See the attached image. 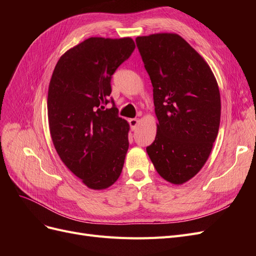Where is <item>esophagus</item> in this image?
<instances>
[{"label": "esophagus", "instance_id": "esophagus-1", "mask_svg": "<svg viewBox=\"0 0 256 256\" xmlns=\"http://www.w3.org/2000/svg\"><path fill=\"white\" fill-rule=\"evenodd\" d=\"M138 122H140V120H138V118H130V120H129V124H130L131 130L136 131V128H138Z\"/></svg>", "mask_w": 256, "mask_h": 256}]
</instances>
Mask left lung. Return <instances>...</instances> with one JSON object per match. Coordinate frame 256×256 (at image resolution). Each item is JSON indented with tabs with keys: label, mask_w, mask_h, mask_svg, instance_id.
Returning a JSON list of instances; mask_svg holds the SVG:
<instances>
[{
	"label": "left lung",
	"mask_w": 256,
	"mask_h": 256,
	"mask_svg": "<svg viewBox=\"0 0 256 256\" xmlns=\"http://www.w3.org/2000/svg\"><path fill=\"white\" fill-rule=\"evenodd\" d=\"M154 92L157 134L146 152L158 174L182 184L204 166L218 136L221 100L207 62L175 33L136 40Z\"/></svg>",
	"instance_id": "left-lung-1"
}]
</instances>
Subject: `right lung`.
I'll return each instance as SVG.
<instances>
[{"mask_svg": "<svg viewBox=\"0 0 256 256\" xmlns=\"http://www.w3.org/2000/svg\"><path fill=\"white\" fill-rule=\"evenodd\" d=\"M136 48L132 38L90 37L67 50L48 90L54 147L69 171L92 190L118 180L129 147V124L110 102L111 78Z\"/></svg>", "mask_w": 256, "mask_h": 256, "instance_id": "1", "label": "right lung"}]
</instances>
